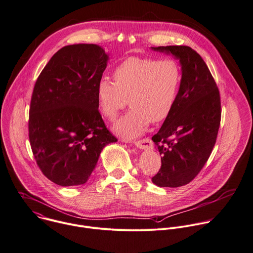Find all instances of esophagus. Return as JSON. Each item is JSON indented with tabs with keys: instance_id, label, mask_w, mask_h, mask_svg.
<instances>
[{
	"instance_id": "esophagus-1",
	"label": "esophagus",
	"mask_w": 253,
	"mask_h": 253,
	"mask_svg": "<svg viewBox=\"0 0 253 253\" xmlns=\"http://www.w3.org/2000/svg\"><path fill=\"white\" fill-rule=\"evenodd\" d=\"M135 145L139 148V149H143V150H150L153 149V142L149 139V138H145L139 141L135 142Z\"/></svg>"
}]
</instances>
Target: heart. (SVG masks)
Returning a JSON list of instances; mask_svg holds the SVG:
<instances>
[{
  "instance_id": "b5f03b06",
  "label": "heart",
  "mask_w": 253,
  "mask_h": 253,
  "mask_svg": "<svg viewBox=\"0 0 253 253\" xmlns=\"http://www.w3.org/2000/svg\"><path fill=\"white\" fill-rule=\"evenodd\" d=\"M114 81L103 77L96 88L101 114L114 121L128 103L132 109L114 126L127 140L142 135L150 122L165 121L174 110L182 84V67L172 58L128 57L113 71Z\"/></svg>"
}]
</instances>
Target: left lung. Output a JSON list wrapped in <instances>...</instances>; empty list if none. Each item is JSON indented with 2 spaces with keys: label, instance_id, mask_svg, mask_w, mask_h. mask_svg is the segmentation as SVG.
I'll list each match as a JSON object with an SVG mask.
<instances>
[{
  "label": "left lung",
  "instance_id": "obj_1",
  "mask_svg": "<svg viewBox=\"0 0 253 253\" xmlns=\"http://www.w3.org/2000/svg\"><path fill=\"white\" fill-rule=\"evenodd\" d=\"M172 53L182 65V84L176 106L152 137L162 166L152 182L178 188L201 172L216 141L221 110L216 83L202 56L187 45L152 47Z\"/></svg>",
  "mask_w": 253,
  "mask_h": 253
}]
</instances>
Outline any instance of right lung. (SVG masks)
Returning <instances> with one entry per match:
<instances>
[{
    "instance_id": "1",
    "label": "right lung",
    "mask_w": 253,
    "mask_h": 253,
    "mask_svg": "<svg viewBox=\"0 0 253 253\" xmlns=\"http://www.w3.org/2000/svg\"><path fill=\"white\" fill-rule=\"evenodd\" d=\"M107 60L97 44L66 45L52 55L36 81L30 143L41 171L58 186L85 184L102 149L117 141L99 113L96 95Z\"/></svg>"
}]
</instances>
